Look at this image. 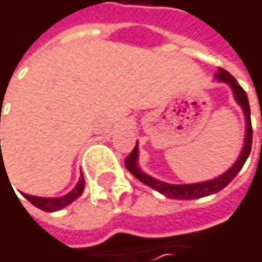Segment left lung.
<instances>
[{"mask_svg":"<svg viewBox=\"0 0 262 262\" xmlns=\"http://www.w3.org/2000/svg\"><path fill=\"white\" fill-rule=\"evenodd\" d=\"M215 79L219 81H225L231 86L234 97H235L236 103L241 106L244 115H246V138H244V147L236 159V162L222 176L206 181V182L199 183H186V185H173V183L161 182L148 174H145L139 165H138V142L135 145V148L132 150V153L126 158L124 164L126 168L130 171L132 174L139 179L142 183H145L147 186L156 189L158 192L164 194L168 199H179V200H192V199H200V197H206L211 194H215L219 191H222L225 186H228L231 181L239 173V170L243 168L244 162L247 161L249 155H250V148H252V123H250V106H249V100H247V94L244 92V89L236 83V80L223 68H219V71L215 73Z\"/></svg>","mask_w":262,"mask_h":262,"instance_id":"8db88e82","label":"left lung"}]
</instances>
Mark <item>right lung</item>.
<instances>
[{
	"mask_svg": "<svg viewBox=\"0 0 262 262\" xmlns=\"http://www.w3.org/2000/svg\"><path fill=\"white\" fill-rule=\"evenodd\" d=\"M83 189H84V178L81 174V178L79 179L77 185L74 186V189L65 195H62V197H37V195H30V194H24V197L36 208H39L45 212H54V211H59V209L68 206L76 199H79Z\"/></svg>",
	"mask_w": 262,
	"mask_h": 262,
	"instance_id": "1",
	"label": "right lung"
}]
</instances>
